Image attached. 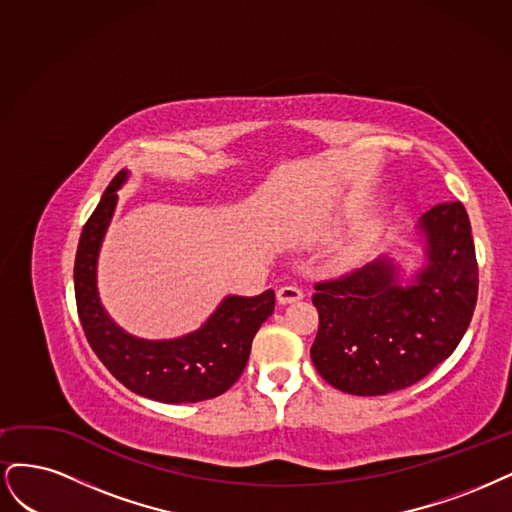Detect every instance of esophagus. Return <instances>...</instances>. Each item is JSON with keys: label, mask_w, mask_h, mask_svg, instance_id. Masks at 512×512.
Listing matches in <instances>:
<instances>
[{"label": "esophagus", "mask_w": 512, "mask_h": 512, "mask_svg": "<svg viewBox=\"0 0 512 512\" xmlns=\"http://www.w3.org/2000/svg\"><path fill=\"white\" fill-rule=\"evenodd\" d=\"M304 298V293H302V289H298V287H293V285H285V287H280L278 291H276V300H278V304H293V302H300Z\"/></svg>", "instance_id": "1"}]
</instances>
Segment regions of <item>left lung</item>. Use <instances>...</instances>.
Wrapping results in <instances>:
<instances>
[{"instance_id": "left-lung-1", "label": "left lung", "mask_w": 512, "mask_h": 512, "mask_svg": "<svg viewBox=\"0 0 512 512\" xmlns=\"http://www.w3.org/2000/svg\"><path fill=\"white\" fill-rule=\"evenodd\" d=\"M421 266L404 276L381 255L319 283V332L310 357L325 381L351 395H387L419 383L464 338L476 306L478 268L468 212L438 204L417 223Z\"/></svg>"}]
</instances>
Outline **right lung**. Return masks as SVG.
<instances>
[{
    "instance_id": "right-lung-1",
    "label": "right lung",
    "mask_w": 512,
    "mask_h": 512,
    "mask_svg": "<svg viewBox=\"0 0 512 512\" xmlns=\"http://www.w3.org/2000/svg\"><path fill=\"white\" fill-rule=\"evenodd\" d=\"M127 178V170L112 178L82 227L74 261V291L82 329L110 374L142 398L163 404L217 398L244 372L257 329L274 312V291L268 289L255 298L227 295L202 327L180 338L146 340L127 334L110 319L97 291V257L119 202L117 191Z\"/></svg>"
}]
</instances>
